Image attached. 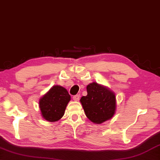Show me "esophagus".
Wrapping results in <instances>:
<instances>
[{
	"label": "esophagus",
	"mask_w": 160,
	"mask_h": 160,
	"mask_svg": "<svg viewBox=\"0 0 160 160\" xmlns=\"http://www.w3.org/2000/svg\"><path fill=\"white\" fill-rule=\"evenodd\" d=\"M80 97V94H76V95L73 96V97H72V99H73L75 101H79Z\"/></svg>",
	"instance_id": "esophagus-1"
}]
</instances>
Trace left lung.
<instances>
[{
  "mask_svg": "<svg viewBox=\"0 0 160 160\" xmlns=\"http://www.w3.org/2000/svg\"><path fill=\"white\" fill-rule=\"evenodd\" d=\"M87 92L88 95L80 101L89 120L95 124H101L112 118L116 110L114 92L97 82L87 86Z\"/></svg>",
  "mask_w": 160,
  "mask_h": 160,
  "instance_id": "left-lung-1",
  "label": "left lung"
}]
</instances>
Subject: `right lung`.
<instances>
[{
	"label": "right lung",
	"mask_w": 160,
	"mask_h": 160,
	"mask_svg": "<svg viewBox=\"0 0 160 160\" xmlns=\"http://www.w3.org/2000/svg\"><path fill=\"white\" fill-rule=\"evenodd\" d=\"M70 100L71 96L64 88L53 86L39 101L42 117L51 122L60 120Z\"/></svg>",
	"instance_id": "add662e5"
}]
</instances>
